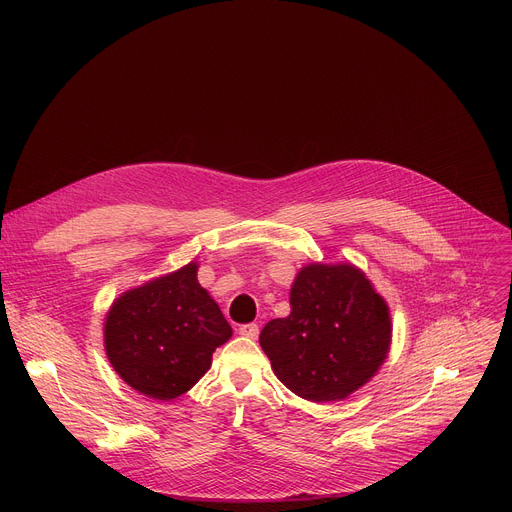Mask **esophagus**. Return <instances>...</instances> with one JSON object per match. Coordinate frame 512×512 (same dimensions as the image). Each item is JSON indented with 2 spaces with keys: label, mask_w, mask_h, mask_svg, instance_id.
<instances>
[{
  "label": "esophagus",
  "mask_w": 512,
  "mask_h": 512,
  "mask_svg": "<svg viewBox=\"0 0 512 512\" xmlns=\"http://www.w3.org/2000/svg\"><path fill=\"white\" fill-rule=\"evenodd\" d=\"M239 334L247 338H257L259 336V326L257 324H243L239 326Z\"/></svg>",
  "instance_id": "1"
}]
</instances>
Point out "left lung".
Wrapping results in <instances>:
<instances>
[{
    "label": "left lung",
    "mask_w": 512,
    "mask_h": 512,
    "mask_svg": "<svg viewBox=\"0 0 512 512\" xmlns=\"http://www.w3.org/2000/svg\"><path fill=\"white\" fill-rule=\"evenodd\" d=\"M289 304V316L259 334L289 391L314 403L340 401L375 377L393 328L385 300L360 269L312 263L291 285Z\"/></svg>",
    "instance_id": "1"
}]
</instances>
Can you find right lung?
Segmentation results:
<instances>
[{"label":"right lung","mask_w":512,"mask_h":512,"mask_svg":"<svg viewBox=\"0 0 512 512\" xmlns=\"http://www.w3.org/2000/svg\"><path fill=\"white\" fill-rule=\"evenodd\" d=\"M198 265L125 291L105 318V352L137 393L170 401L210 369L212 352L233 336L221 308L196 279Z\"/></svg>","instance_id":"right-lung-1"}]
</instances>
